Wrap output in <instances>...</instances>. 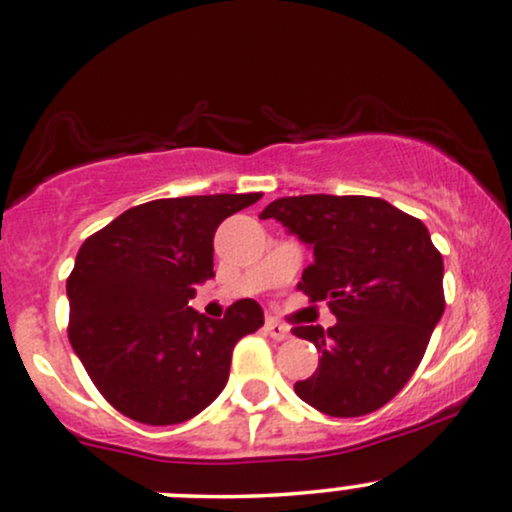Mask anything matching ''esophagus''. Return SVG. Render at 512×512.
Segmentation results:
<instances>
[{
  "label": "esophagus",
  "mask_w": 512,
  "mask_h": 512,
  "mask_svg": "<svg viewBox=\"0 0 512 512\" xmlns=\"http://www.w3.org/2000/svg\"><path fill=\"white\" fill-rule=\"evenodd\" d=\"M264 331H267L274 341H286V338L291 336V329H288L286 324L276 322V319H267V322H264Z\"/></svg>",
  "instance_id": "34e87169"
}]
</instances>
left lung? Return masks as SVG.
<instances>
[{"mask_svg":"<svg viewBox=\"0 0 512 512\" xmlns=\"http://www.w3.org/2000/svg\"><path fill=\"white\" fill-rule=\"evenodd\" d=\"M260 219L281 221L312 245L315 262L300 288L338 319L326 331L293 326L322 353L295 393L331 417L384 408L422 362L446 307L443 257L427 226L365 195L279 197Z\"/></svg>","mask_w":512,"mask_h":512,"instance_id":"obj_1","label":"left lung"}]
</instances>
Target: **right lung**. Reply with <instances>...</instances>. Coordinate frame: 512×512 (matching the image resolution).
Masks as SVG:
<instances>
[{"mask_svg": "<svg viewBox=\"0 0 512 512\" xmlns=\"http://www.w3.org/2000/svg\"><path fill=\"white\" fill-rule=\"evenodd\" d=\"M262 193L164 197L131 207L80 245L66 279L69 341L112 408L166 427L224 391L231 355L264 324L255 300L224 319L188 305L214 276V231Z\"/></svg>", "mask_w": 512, "mask_h": 512, "instance_id": "right-lung-1", "label": "right lung"}]
</instances>
